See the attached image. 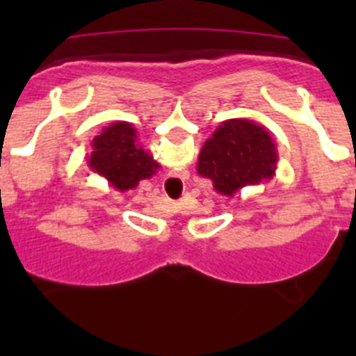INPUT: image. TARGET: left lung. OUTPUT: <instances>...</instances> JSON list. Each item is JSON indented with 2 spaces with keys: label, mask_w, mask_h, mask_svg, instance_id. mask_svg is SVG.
<instances>
[{
  "label": "left lung",
  "mask_w": 356,
  "mask_h": 356,
  "mask_svg": "<svg viewBox=\"0 0 356 356\" xmlns=\"http://www.w3.org/2000/svg\"><path fill=\"white\" fill-rule=\"evenodd\" d=\"M278 149L269 131L250 119H228L205 140L197 156V175L209 178L222 196L271 180Z\"/></svg>",
  "instance_id": "left-lung-1"
}]
</instances>
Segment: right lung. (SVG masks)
I'll list each match as a JSON object with an SVG mask.
<instances>
[{
    "mask_svg": "<svg viewBox=\"0 0 356 356\" xmlns=\"http://www.w3.org/2000/svg\"><path fill=\"white\" fill-rule=\"evenodd\" d=\"M89 168L103 176L115 191L124 193L155 175L160 163L139 144L134 124L124 121L112 122L92 140Z\"/></svg>",
    "mask_w": 356,
    "mask_h": 356,
    "instance_id": "1",
    "label": "right lung"
}]
</instances>
